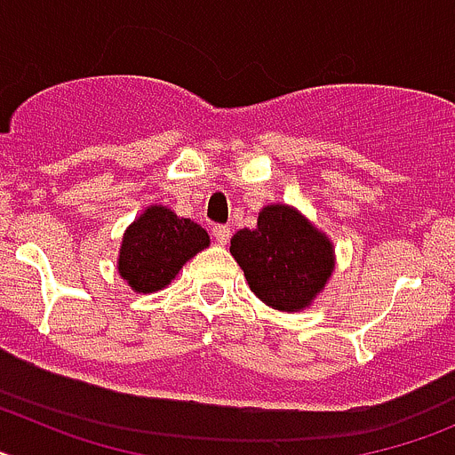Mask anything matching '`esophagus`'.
Returning <instances> with one entry per match:
<instances>
[{
	"mask_svg": "<svg viewBox=\"0 0 455 455\" xmlns=\"http://www.w3.org/2000/svg\"><path fill=\"white\" fill-rule=\"evenodd\" d=\"M230 232L232 230L228 225H214V228H212V235H214L216 243H220V246H225V243L230 241Z\"/></svg>",
	"mask_w": 455,
	"mask_h": 455,
	"instance_id": "34e87169",
	"label": "esophagus"
}]
</instances>
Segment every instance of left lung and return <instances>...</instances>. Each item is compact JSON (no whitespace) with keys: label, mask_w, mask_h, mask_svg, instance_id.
Segmentation results:
<instances>
[{"label":"left lung","mask_w":455,"mask_h":455,"mask_svg":"<svg viewBox=\"0 0 455 455\" xmlns=\"http://www.w3.org/2000/svg\"><path fill=\"white\" fill-rule=\"evenodd\" d=\"M230 252L257 299L280 312L307 307L335 268L331 239L289 204H267L257 228L232 236Z\"/></svg>","instance_id":"left-lung-1"}]
</instances>
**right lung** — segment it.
Masks as SVG:
<instances>
[{"mask_svg": "<svg viewBox=\"0 0 455 455\" xmlns=\"http://www.w3.org/2000/svg\"><path fill=\"white\" fill-rule=\"evenodd\" d=\"M209 246V235L164 204L150 207L124 230L118 273L139 293L168 287L180 268Z\"/></svg>", "mask_w": 455, "mask_h": 455, "instance_id": "obj_1", "label": "right lung"}]
</instances>
